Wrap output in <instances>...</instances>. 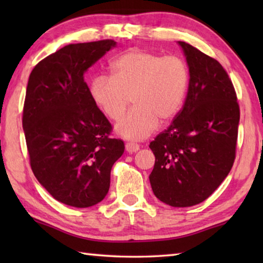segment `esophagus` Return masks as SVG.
Here are the masks:
<instances>
[{
	"label": "esophagus",
	"mask_w": 263,
	"mask_h": 263,
	"mask_svg": "<svg viewBox=\"0 0 263 263\" xmlns=\"http://www.w3.org/2000/svg\"><path fill=\"white\" fill-rule=\"evenodd\" d=\"M125 148L128 153H133V152H137V151L140 148V146L136 144V142H126Z\"/></svg>",
	"instance_id": "34e87169"
}]
</instances>
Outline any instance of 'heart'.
I'll list each match as a JSON object with an SVG mask.
<instances>
[{
  "label": "heart",
  "mask_w": 263,
  "mask_h": 263,
  "mask_svg": "<svg viewBox=\"0 0 263 263\" xmlns=\"http://www.w3.org/2000/svg\"><path fill=\"white\" fill-rule=\"evenodd\" d=\"M111 72V77L92 79L89 92L114 122L121 121L132 100L135 108L116 127L121 136L144 139L157 130L159 123H169L180 112L189 86V69L179 55L162 57L132 48L114 60Z\"/></svg>",
  "instance_id": "obj_1"
}]
</instances>
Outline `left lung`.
Returning <instances> with one entry per match:
<instances>
[{"instance_id": "8db88e82", "label": "left lung", "mask_w": 263, "mask_h": 263, "mask_svg": "<svg viewBox=\"0 0 263 263\" xmlns=\"http://www.w3.org/2000/svg\"><path fill=\"white\" fill-rule=\"evenodd\" d=\"M189 66V88L180 112L151 141L154 195L175 208L202 203L229 175L235 159L240 109L224 67L179 42Z\"/></svg>"}]
</instances>
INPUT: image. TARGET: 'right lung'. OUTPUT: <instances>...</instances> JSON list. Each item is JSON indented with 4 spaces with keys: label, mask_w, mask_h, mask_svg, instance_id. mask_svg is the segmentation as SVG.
<instances>
[{
    "label": "right lung",
    "mask_w": 263,
    "mask_h": 263,
    "mask_svg": "<svg viewBox=\"0 0 263 263\" xmlns=\"http://www.w3.org/2000/svg\"><path fill=\"white\" fill-rule=\"evenodd\" d=\"M116 45L112 39L69 44L30 74L23 128L35 179L57 201L75 208L101 202L124 153L112 125L91 100L84 73Z\"/></svg>",
    "instance_id": "1"
}]
</instances>
